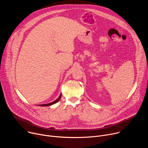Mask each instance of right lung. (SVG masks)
Segmentation results:
<instances>
[{
	"label": "right lung",
	"mask_w": 148,
	"mask_h": 148,
	"mask_svg": "<svg viewBox=\"0 0 148 148\" xmlns=\"http://www.w3.org/2000/svg\"><path fill=\"white\" fill-rule=\"evenodd\" d=\"M61 97V94H60V95L59 97H58V98H57L56 100H55L54 101H53V102H50V103H46V104H41V105H39V106H42V107L50 106V105H53V104H54V103H57L58 101H59V100L60 99Z\"/></svg>",
	"instance_id": "right-lung-1"
}]
</instances>
